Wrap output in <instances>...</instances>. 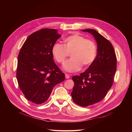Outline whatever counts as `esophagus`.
<instances>
[{
    "label": "esophagus",
    "instance_id": "1",
    "mask_svg": "<svg viewBox=\"0 0 132 132\" xmlns=\"http://www.w3.org/2000/svg\"><path fill=\"white\" fill-rule=\"evenodd\" d=\"M65 78H66V79H69V78H70L69 75L68 74H65Z\"/></svg>",
    "mask_w": 132,
    "mask_h": 132
}]
</instances>
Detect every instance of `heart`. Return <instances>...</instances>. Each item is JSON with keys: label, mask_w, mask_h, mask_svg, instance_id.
Instances as JSON below:
<instances>
[{"label": "heart", "mask_w": 132, "mask_h": 132, "mask_svg": "<svg viewBox=\"0 0 132 132\" xmlns=\"http://www.w3.org/2000/svg\"><path fill=\"white\" fill-rule=\"evenodd\" d=\"M96 44L91 39L79 34L69 36L64 39V45L55 43L52 48V53L59 63H63L70 53L71 58L64 64L63 68L67 71L74 73L81 69L82 65L91 64L96 56Z\"/></svg>", "instance_id": "heart-1"}]
</instances>
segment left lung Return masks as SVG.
<instances>
[{
    "instance_id": "obj_1",
    "label": "left lung",
    "mask_w": 132,
    "mask_h": 132,
    "mask_svg": "<svg viewBox=\"0 0 132 132\" xmlns=\"http://www.w3.org/2000/svg\"><path fill=\"white\" fill-rule=\"evenodd\" d=\"M93 35L97 42V54L85 72L72 77L71 97L76 104L86 107L100 102L113 85L117 58L111 43L94 29L82 30Z\"/></svg>"
}]
</instances>
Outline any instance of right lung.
Returning a JSON list of instances; mask_svg holds the SVG:
<instances>
[{"mask_svg": "<svg viewBox=\"0 0 132 132\" xmlns=\"http://www.w3.org/2000/svg\"><path fill=\"white\" fill-rule=\"evenodd\" d=\"M61 37L57 30L42 29L31 34L20 51L18 84L26 98L36 104L45 102L54 86L65 79L52 53V46Z\"/></svg>", "mask_w": 132, "mask_h": 132, "instance_id": "right-lung-1", "label": "right lung"}]
</instances>
